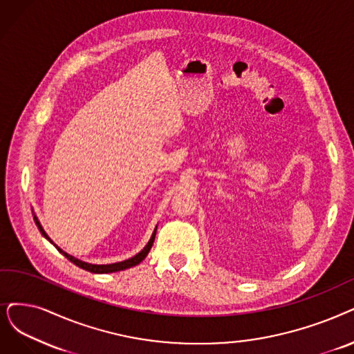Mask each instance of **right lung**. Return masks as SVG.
Listing matches in <instances>:
<instances>
[{
    "mask_svg": "<svg viewBox=\"0 0 354 354\" xmlns=\"http://www.w3.org/2000/svg\"><path fill=\"white\" fill-rule=\"evenodd\" d=\"M33 219H35V222H36V225H37L39 231L41 232V235H44L50 244H53V245L56 247V250H58L61 254H64V256H65L71 263H74L75 266L84 268V270L91 272V273H97V274L115 273V272L126 270V268H131V267H133V266H138L140 261H142V260L148 256V252H149V250H151V247H152V244H153L155 234H157V226H155V230H153V232H152V235H151V238H149L148 244H147L142 250H140V251L136 254V256H133V257H131V259H128V260H123V261H119V263H111V264H91V263H87V261H82V260H80V259H75L74 256H71V254H68V252H65L62 248H59V247L56 245V244L52 241V239L49 238V235L45 232L44 226L40 225V222H39V219H37V216H36L35 214H33Z\"/></svg>",
    "mask_w": 354,
    "mask_h": 354,
    "instance_id": "obj_1",
    "label": "right lung"
}]
</instances>
